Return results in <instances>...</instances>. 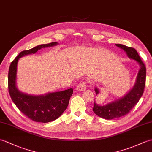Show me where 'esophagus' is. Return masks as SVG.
<instances>
[{
	"mask_svg": "<svg viewBox=\"0 0 152 152\" xmlns=\"http://www.w3.org/2000/svg\"><path fill=\"white\" fill-rule=\"evenodd\" d=\"M86 83L85 82H82L78 83V85L76 87V89L78 90V91H84L86 89Z\"/></svg>",
	"mask_w": 152,
	"mask_h": 152,
	"instance_id": "1",
	"label": "esophagus"
}]
</instances>
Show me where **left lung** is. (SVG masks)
<instances>
[{
    "instance_id": "1",
    "label": "left lung",
    "mask_w": 152,
    "mask_h": 152,
    "mask_svg": "<svg viewBox=\"0 0 152 152\" xmlns=\"http://www.w3.org/2000/svg\"><path fill=\"white\" fill-rule=\"evenodd\" d=\"M115 46L124 50L129 58L136 61L139 64L140 69L133 88L122 98L104 106L97 104L94 100L93 112L99 117L106 119L118 118L129 114L142 96L146 84V69L137 50L133 48L122 44H115ZM95 91L96 95H98L99 93L98 88H95Z\"/></svg>"
}]
</instances>
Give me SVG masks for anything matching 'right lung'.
I'll return each instance as SVG.
<instances>
[{
  "label": "right lung",
  "mask_w": 152,
  "mask_h": 152,
  "mask_svg": "<svg viewBox=\"0 0 152 152\" xmlns=\"http://www.w3.org/2000/svg\"><path fill=\"white\" fill-rule=\"evenodd\" d=\"M58 44L57 42L42 44L19 53L10 64L8 71V91L15 106L23 114L34 121L48 123L54 121L62 115L69 105L72 88L64 91L48 93L44 95H31L19 91L16 87L17 65L19 58L35 53L42 48L51 47Z\"/></svg>",
  "instance_id": "1"
}]
</instances>
